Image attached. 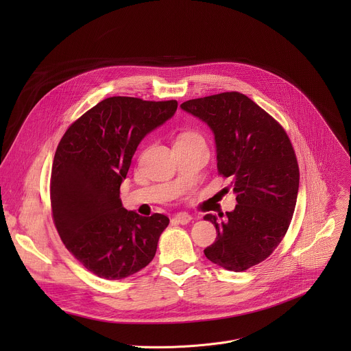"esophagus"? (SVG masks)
Instances as JSON below:
<instances>
[{
    "label": "esophagus",
    "instance_id": "34e87169",
    "mask_svg": "<svg viewBox=\"0 0 351 351\" xmlns=\"http://www.w3.org/2000/svg\"><path fill=\"white\" fill-rule=\"evenodd\" d=\"M191 221V217L186 213H179L172 218V223H178V225H187Z\"/></svg>",
    "mask_w": 351,
    "mask_h": 351
}]
</instances>
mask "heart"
Here are the masks:
<instances>
[{"label": "heart", "instance_id": "obj_1", "mask_svg": "<svg viewBox=\"0 0 351 351\" xmlns=\"http://www.w3.org/2000/svg\"><path fill=\"white\" fill-rule=\"evenodd\" d=\"M189 140H203V138L202 136L194 132H186V133H182L176 141H189Z\"/></svg>", "mask_w": 351, "mask_h": 351}]
</instances>
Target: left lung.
Instances as JSON below:
<instances>
[{
  "label": "left lung",
  "mask_w": 351,
  "mask_h": 351,
  "mask_svg": "<svg viewBox=\"0 0 351 351\" xmlns=\"http://www.w3.org/2000/svg\"><path fill=\"white\" fill-rule=\"evenodd\" d=\"M180 108L213 130L218 172L236 193L226 219L204 217L218 234L204 254L228 271H245L268 258L289 229L300 180L293 145L269 114L237 91L189 99Z\"/></svg>",
  "instance_id": "8db88e82"
}]
</instances>
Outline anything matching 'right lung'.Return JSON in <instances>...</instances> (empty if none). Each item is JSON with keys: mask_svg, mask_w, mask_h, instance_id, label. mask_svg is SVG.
Listing matches in <instances>:
<instances>
[{"mask_svg": "<svg viewBox=\"0 0 351 351\" xmlns=\"http://www.w3.org/2000/svg\"><path fill=\"white\" fill-rule=\"evenodd\" d=\"M176 108L175 99L110 97L73 122L57 147L51 169L54 223L69 253L99 278H128L156 256L169 218L128 211L119 189L140 141Z\"/></svg>", "mask_w": 351, "mask_h": 351, "instance_id": "right-lung-1", "label": "right lung"}]
</instances>
